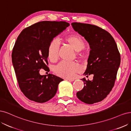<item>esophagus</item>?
<instances>
[{
	"instance_id": "obj_1",
	"label": "esophagus",
	"mask_w": 131,
	"mask_h": 131,
	"mask_svg": "<svg viewBox=\"0 0 131 131\" xmlns=\"http://www.w3.org/2000/svg\"><path fill=\"white\" fill-rule=\"evenodd\" d=\"M65 79L67 80V81H71V82H72V81H74V79H73V78H65Z\"/></svg>"
}]
</instances>
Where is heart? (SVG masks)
I'll list each match as a JSON object with an SVG mask.
<instances>
[{
    "label": "heart",
    "instance_id": "obj_1",
    "mask_svg": "<svg viewBox=\"0 0 131 131\" xmlns=\"http://www.w3.org/2000/svg\"><path fill=\"white\" fill-rule=\"evenodd\" d=\"M68 42L76 51H80L85 47V42L82 38L76 35H71L66 37ZM60 43L57 39H54L48 45V57L51 61H56L59 57ZM81 70V67L77 62L61 61L54 67V72L60 77L71 78Z\"/></svg>",
    "mask_w": 131,
    "mask_h": 131
}]
</instances>
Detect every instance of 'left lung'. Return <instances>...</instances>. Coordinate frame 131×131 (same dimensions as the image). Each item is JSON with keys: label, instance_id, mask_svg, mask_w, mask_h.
Instances as JSON below:
<instances>
[{"label": "left lung", "instance_id": "obj_1", "mask_svg": "<svg viewBox=\"0 0 131 131\" xmlns=\"http://www.w3.org/2000/svg\"><path fill=\"white\" fill-rule=\"evenodd\" d=\"M75 31L84 36L90 45V55L84 74H93L92 81L81 80L83 89L77 92V96L86 104L102 101L114 85L120 64V54L113 36L107 31L95 25L73 22Z\"/></svg>", "mask_w": 131, "mask_h": 131}]
</instances>
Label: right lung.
Returning a JSON list of instances; mask_svg holds the SVG:
<instances>
[{"label": "right lung", "instance_id": "right-lung-1", "mask_svg": "<svg viewBox=\"0 0 131 131\" xmlns=\"http://www.w3.org/2000/svg\"><path fill=\"white\" fill-rule=\"evenodd\" d=\"M70 26L64 21H42L21 31L12 52V61L20 89L31 101L43 103L56 94L63 79L52 74L41 75L40 70L49 71L48 47L53 38Z\"/></svg>", "mask_w": 131, "mask_h": 131}]
</instances>
